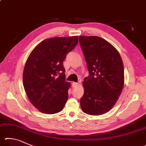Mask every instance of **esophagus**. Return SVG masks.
I'll use <instances>...</instances> for the list:
<instances>
[{
	"label": "esophagus",
	"instance_id": "esophagus-1",
	"mask_svg": "<svg viewBox=\"0 0 146 146\" xmlns=\"http://www.w3.org/2000/svg\"><path fill=\"white\" fill-rule=\"evenodd\" d=\"M78 86V84L76 83V82H73L72 83V86L73 87H76Z\"/></svg>",
	"mask_w": 146,
	"mask_h": 146
}]
</instances>
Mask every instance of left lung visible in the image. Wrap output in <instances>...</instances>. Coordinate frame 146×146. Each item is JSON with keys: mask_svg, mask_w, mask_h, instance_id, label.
Masks as SVG:
<instances>
[{"mask_svg": "<svg viewBox=\"0 0 146 146\" xmlns=\"http://www.w3.org/2000/svg\"><path fill=\"white\" fill-rule=\"evenodd\" d=\"M79 42L89 73L83 82L82 110L89 115H102L114 106L123 91V60L117 49L100 37L81 36Z\"/></svg>", "mask_w": 146, "mask_h": 146, "instance_id": "obj_1", "label": "left lung"}]
</instances>
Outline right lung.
I'll return each instance as SVG.
<instances>
[{
	"mask_svg": "<svg viewBox=\"0 0 146 146\" xmlns=\"http://www.w3.org/2000/svg\"><path fill=\"white\" fill-rule=\"evenodd\" d=\"M78 42V36L46 39L29 55L23 70V84L29 101L41 112L54 114L64 108L70 83L65 80L62 64Z\"/></svg>",
	"mask_w": 146,
	"mask_h": 146,
	"instance_id": "obj_1",
	"label": "right lung"
}]
</instances>
